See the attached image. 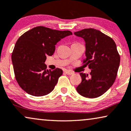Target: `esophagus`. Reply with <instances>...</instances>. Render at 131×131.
<instances>
[{"mask_svg":"<svg viewBox=\"0 0 131 131\" xmlns=\"http://www.w3.org/2000/svg\"><path fill=\"white\" fill-rule=\"evenodd\" d=\"M65 72H66V73H67V74H68V75H72V74H74L73 72H72V71H68V70H66L65 71Z\"/></svg>","mask_w":131,"mask_h":131,"instance_id":"34e87169","label":"esophagus"}]
</instances>
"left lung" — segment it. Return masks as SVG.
<instances>
[{"instance_id": "1", "label": "left lung", "mask_w": 131, "mask_h": 131, "mask_svg": "<svg viewBox=\"0 0 131 131\" xmlns=\"http://www.w3.org/2000/svg\"><path fill=\"white\" fill-rule=\"evenodd\" d=\"M74 34L85 40L86 58L83 64L91 69L89 75L80 73L82 82L77 91L87 98L100 97L116 79L120 62L116 44L111 37L95 29H84Z\"/></svg>"}]
</instances>
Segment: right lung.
Masks as SVG:
<instances>
[{
  "label": "right lung",
  "instance_id": "1",
  "mask_svg": "<svg viewBox=\"0 0 131 131\" xmlns=\"http://www.w3.org/2000/svg\"><path fill=\"white\" fill-rule=\"evenodd\" d=\"M72 34L70 31L39 26L26 31L18 39L11 59L15 78L23 90L36 97L52 91L63 71L58 68L53 71L46 69V56H52L57 43Z\"/></svg>",
  "mask_w": 131,
  "mask_h": 131
}]
</instances>
